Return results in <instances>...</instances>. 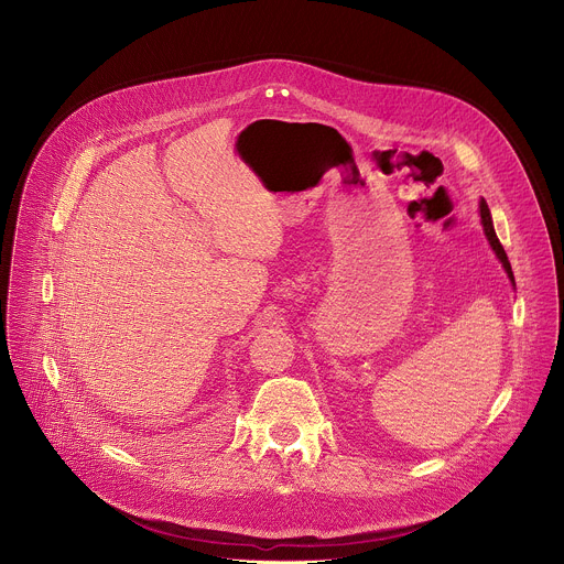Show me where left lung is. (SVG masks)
Returning <instances> with one entry per match:
<instances>
[{
	"instance_id": "1",
	"label": "left lung",
	"mask_w": 564,
	"mask_h": 564,
	"mask_svg": "<svg viewBox=\"0 0 564 564\" xmlns=\"http://www.w3.org/2000/svg\"><path fill=\"white\" fill-rule=\"evenodd\" d=\"M479 218H481V227H485V234H487V240H489L491 250L496 252V257H498V261L502 263V268H505V272H507L509 281H511V283H513V288H516V279H513L511 263H509V259H507V252H505L502 243L498 240V234H496V229H494V218H491V212H489V205H487V200H485V198L479 200Z\"/></svg>"
}]
</instances>
